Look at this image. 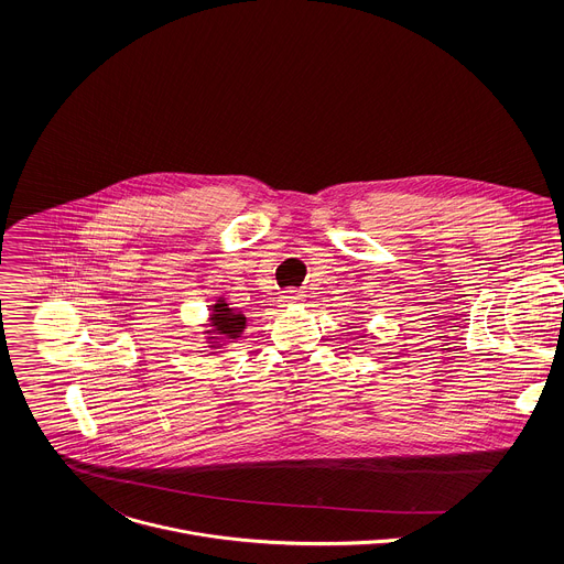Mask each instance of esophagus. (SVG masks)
<instances>
[{
	"mask_svg": "<svg viewBox=\"0 0 564 564\" xmlns=\"http://www.w3.org/2000/svg\"><path fill=\"white\" fill-rule=\"evenodd\" d=\"M300 297H302V293H300V291H284V295H282L280 300H282V304L286 306V304H295V302H300Z\"/></svg>",
	"mask_w": 564,
	"mask_h": 564,
	"instance_id": "esophagus-1",
	"label": "esophagus"
}]
</instances>
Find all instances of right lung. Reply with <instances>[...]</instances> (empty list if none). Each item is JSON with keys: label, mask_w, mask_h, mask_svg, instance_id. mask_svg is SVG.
<instances>
[{"label": "right lung", "mask_w": 564, "mask_h": 564, "mask_svg": "<svg viewBox=\"0 0 564 564\" xmlns=\"http://www.w3.org/2000/svg\"><path fill=\"white\" fill-rule=\"evenodd\" d=\"M210 323L215 325L210 340L213 343H224V340H232L241 336L242 327H245V315L235 313L224 300H219V304L213 306V315Z\"/></svg>", "instance_id": "add662e5"}]
</instances>
